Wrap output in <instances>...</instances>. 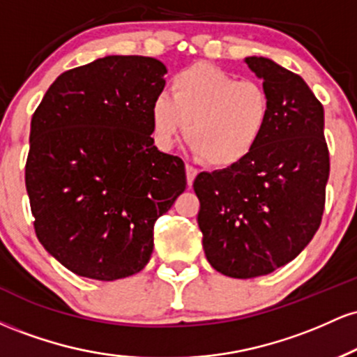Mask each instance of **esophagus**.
<instances>
[{
    "instance_id": "34e87169",
    "label": "esophagus",
    "mask_w": 357,
    "mask_h": 357,
    "mask_svg": "<svg viewBox=\"0 0 357 357\" xmlns=\"http://www.w3.org/2000/svg\"><path fill=\"white\" fill-rule=\"evenodd\" d=\"M196 174H198V169L196 167H192L191 165H186V179H188V184H192V181H195Z\"/></svg>"
}]
</instances>
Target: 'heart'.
Returning a JSON list of instances; mask_svg holds the SVG:
<instances>
[{"instance_id":"b5f03b06","label":"heart","mask_w":357,"mask_h":357,"mask_svg":"<svg viewBox=\"0 0 357 357\" xmlns=\"http://www.w3.org/2000/svg\"><path fill=\"white\" fill-rule=\"evenodd\" d=\"M272 116L267 89L238 80L208 63H196L171 79V97L159 93L151 105L155 142L169 149L186 126L192 153L213 167L247 159L264 139Z\"/></svg>"}]
</instances>
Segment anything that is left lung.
<instances>
[{
	"label": "left lung",
	"mask_w": 357,
	"mask_h": 357,
	"mask_svg": "<svg viewBox=\"0 0 357 357\" xmlns=\"http://www.w3.org/2000/svg\"><path fill=\"white\" fill-rule=\"evenodd\" d=\"M245 61L272 100L267 132L247 159L192 183L204 255L233 278L267 275L307 247L322 221L331 167L324 107L309 85L264 56Z\"/></svg>",
	"instance_id": "obj_1"
}]
</instances>
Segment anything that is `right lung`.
I'll return each mask as SVG.
<instances>
[{"instance_id":"obj_1","label":"right lung","mask_w":357,"mask_h":357,"mask_svg":"<svg viewBox=\"0 0 357 357\" xmlns=\"http://www.w3.org/2000/svg\"><path fill=\"white\" fill-rule=\"evenodd\" d=\"M166 72L151 56H104L61 73L31 117L24 184L36 238L77 275L141 272L155 220L186 188L183 159L151 137Z\"/></svg>"}]
</instances>
